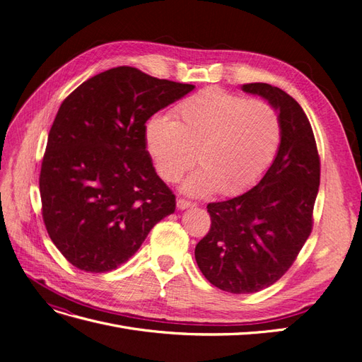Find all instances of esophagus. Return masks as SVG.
<instances>
[{
  "mask_svg": "<svg viewBox=\"0 0 362 362\" xmlns=\"http://www.w3.org/2000/svg\"><path fill=\"white\" fill-rule=\"evenodd\" d=\"M177 206L180 208V210H187V208L194 206V202H190L187 199H178L177 201Z\"/></svg>",
  "mask_w": 362,
  "mask_h": 362,
  "instance_id": "1",
  "label": "esophagus"
}]
</instances>
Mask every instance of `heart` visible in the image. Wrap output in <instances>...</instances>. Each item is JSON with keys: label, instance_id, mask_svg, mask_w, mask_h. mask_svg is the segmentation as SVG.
Masks as SVG:
<instances>
[{"label": "heart", "instance_id": "1", "mask_svg": "<svg viewBox=\"0 0 362 362\" xmlns=\"http://www.w3.org/2000/svg\"><path fill=\"white\" fill-rule=\"evenodd\" d=\"M173 120L152 116L145 141L160 177L177 182L198 156L202 166L184 182L190 194L218 190L225 196L252 187L275 158L282 136L275 107L246 100L221 87H206L185 98Z\"/></svg>", "mask_w": 362, "mask_h": 362}]
</instances>
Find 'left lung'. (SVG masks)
<instances>
[{
	"label": "left lung",
	"mask_w": 362,
	"mask_h": 362,
	"mask_svg": "<svg viewBox=\"0 0 362 362\" xmlns=\"http://www.w3.org/2000/svg\"><path fill=\"white\" fill-rule=\"evenodd\" d=\"M275 107L282 136L278 154L254 189L211 202L208 234L196 245L202 275L228 293H257L275 284L294 262L313 229L320 157L308 117L279 87L243 84Z\"/></svg>",
	"instance_id": "8db88e82"
}]
</instances>
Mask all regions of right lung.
Segmentation results:
<instances>
[{
  "instance_id": "1",
  "label": "right lung",
  "mask_w": 362,
  "mask_h": 362,
  "mask_svg": "<svg viewBox=\"0 0 362 362\" xmlns=\"http://www.w3.org/2000/svg\"><path fill=\"white\" fill-rule=\"evenodd\" d=\"M193 89L119 66L92 76L62 103L39 189L49 238L72 266L117 269L175 211V194L146 151L145 124Z\"/></svg>"
}]
</instances>
